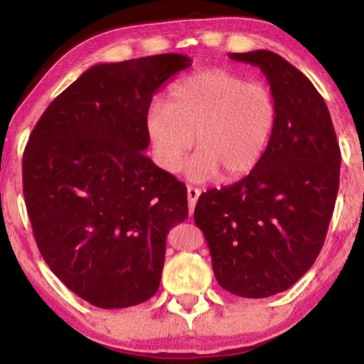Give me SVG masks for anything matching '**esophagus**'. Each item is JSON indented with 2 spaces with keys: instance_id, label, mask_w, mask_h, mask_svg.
<instances>
[{
  "instance_id": "esophagus-1",
  "label": "esophagus",
  "mask_w": 364,
  "mask_h": 364,
  "mask_svg": "<svg viewBox=\"0 0 364 364\" xmlns=\"http://www.w3.org/2000/svg\"><path fill=\"white\" fill-rule=\"evenodd\" d=\"M199 196H200V189H197V188H193V186H189V188H188V200H189V215H193V212H194V207H196V204H197V199H199Z\"/></svg>"
}]
</instances>
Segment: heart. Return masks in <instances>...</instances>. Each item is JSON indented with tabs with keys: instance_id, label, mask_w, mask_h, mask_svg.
I'll return each mask as SVG.
<instances>
[{
	"instance_id": "1",
	"label": "heart",
	"mask_w": 364,
	"mask_h": 364,
	"mask_svg": "<svg viewBox=\"0 0 364 364\" xmlns=\"http://www.w3.org/2000/svg\"><path fill=\"white\" fill-rule=\"evenodd\" d=\"M278 120L273 91L223 69L197 72L171 86L167 106L152 104L146 132L160 167L176 173L194 147L191 180L250 173L267 151Z\"/></svg>"
}]
</instances>
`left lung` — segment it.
Masks as SVG:
<instances>
[{
	"label": "left lung",
	"mask_w": 364,
	"mask_h": 364,
	"mask_svg": "<svg viewBox=\"0 0 364 364\" xmlns=\"http://www.w3.org/2000/svg\"><path fill=\"white\" fill-rule=\"evenodd\" d=\"M273 91L278 120L260 164L241 181L200 194L194 210L218 284L239 297L287 291L324 244L341 176V149L323 96L279 54L230 53Z\"/></svg>",
	"instance_id": "1"
}]
</instances>
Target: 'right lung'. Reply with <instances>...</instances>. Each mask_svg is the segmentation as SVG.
Returning a JSON list of instances; mask_svg holds the SVG:
<instances>
[{
	"label": "right lung",
	"mask_w": 364,
	"mask_h": 364,
	"mask_svg": "<svg viewBox=\"0 0 364 364\" xmlns=\"http://www.w3.org/2000/svg\"><path fill=\"white\" fill-rule=\"evenodd\" d=\"M189 65L173 53L96 64L30 134L22 176L36 245L91 305L127 308L157 292L167 234L186 220L188 194L144 154L146 115L160 86Z\"/></svg>",
	"instance_id": "add662e5"
}]
</instances>
